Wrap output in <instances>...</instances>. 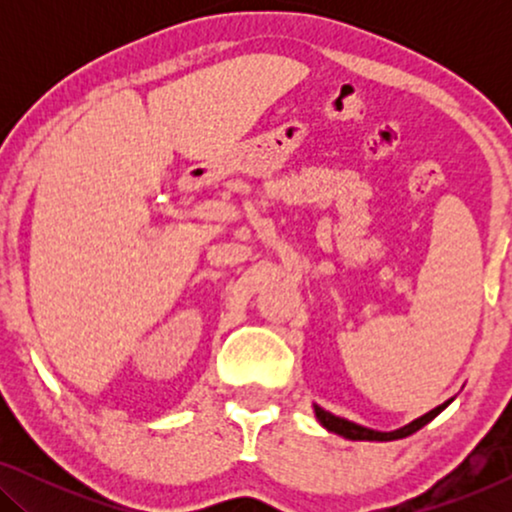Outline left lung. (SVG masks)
<instances>
[{"instance_id":"1","label":"left lung","mask_w":512,"mask_h":512,"mask_svg":"<svg viewBox=\"0 0 512 512\" xmlns=\"http://www.w3.org/2000/svg\"><path fill=\"white\" fill-rule=\"evenodd\" d=\"M450 403H452V398H450V401H445L443 405H438V408H433L431 412H426V415L417 417L415 422L405 424V426H401V429H396V431L366 429V426L349 422V419H342V417L331 415V412H326L324 408H319V405H314V415H317V419L321 422V426H324V429L338 433V436H342V438H349V440H380V443H384V440H398V438L412 436V433L419 431V429H422V426L429 424L433 417H438L440 412H443Z\"/></svg>"}]
</instances>
